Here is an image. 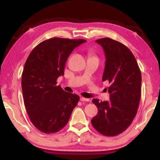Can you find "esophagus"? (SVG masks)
I'll return each mask as SVG.
<instances>
[{
	"label": "esophagus",
	"mask_w": 160,
	"mask_h": 160,
	"mask_svg": "<svg viewBox=\"0 0 160 160\" xmlns=\"http://www.w3.org/2000/svg\"><path fill=\"white\" fill-rule=\"evenodd\" d=\"M80 100L82 102H90V99L88 98H85V97H80Z\"/></svg>",
	"instance_id": "esophagus-1"
}]
</instances>
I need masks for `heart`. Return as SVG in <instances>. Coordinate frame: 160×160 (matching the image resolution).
I'll list each match as a JSON object with an SVG mask.
<instances>
[{
  "label": "heart",
  "mask_w": 160,
  "mask_h": 160,
  "mask_svg": "<svg viewBox=\"0 0 160 160\" xmlns=\"http://www.w3.org/2000/svg\"><path fill=\"white\" fill-rule=\"evenodd\" d=\"M92 57H94V56H92Z\"/></svg>",
  "instance_id": "heart-1"
}]
</instances>
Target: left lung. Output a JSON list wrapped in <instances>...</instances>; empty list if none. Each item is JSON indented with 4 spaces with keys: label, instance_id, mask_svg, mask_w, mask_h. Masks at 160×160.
Returning a JSON list of instances; mask_svg holds the SVG:
<instances>
[{
    "label": "left lung",
    "instance_id": "left-lung-1",
    "mask_svg": "<svg viewBox=\"0 0 160 160\" xmlns=\"http://www.w3.org/2000/svg\"><path fill=\"white\" fill-rule=\"evenodd\" d=\"M96 42L104 51L102 81L110 83V100L92 99L98 113L91 123L99 133L115 136L126 131L136 115L141 96V72L133 54L125 45L110 38Z\"/></svg>",
    "mask_w": 160,
    "mask_h": 160
}]
</instances>
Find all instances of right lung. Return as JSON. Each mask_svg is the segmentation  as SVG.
<instances>
[{"instance_id":"1","label":"right lung","mask_w":160,"mask_h":160,"mask_svg":"<svg viewBox=\"0 0 160 160\" xmlns=\"http://www.w3.org/2000/svg\"><path fill=\"white\" fill-rule=\"evenodd\" d=\"M85 39L53 37L45 40L29 53L22 75L25 106L33 125L44 133L60 131L68 122L80 97L57 85L64 75L68 58Z\"/></svg>"}]
</instances>
